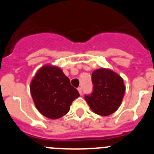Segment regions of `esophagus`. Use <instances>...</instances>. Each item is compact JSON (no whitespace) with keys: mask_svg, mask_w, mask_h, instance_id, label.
Returning <instances> with one entry per match:
<instances>
[{"mask_svg":"<svg viewBox=\"0 0 154 154\" xmlns=\"http://www.w3.org/2000/svg\"><path fill=\"white\" fill-rule=\"evenodd\" d=\"M78 91H79V92L80 95H82V89L81 87L78 88Z\"/></svg>","mask_w":154,"mask_h":154,"instance_id":"1","label":"esophagus"}]
</instances>
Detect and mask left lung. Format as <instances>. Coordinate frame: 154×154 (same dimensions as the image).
<instances>
[{
    "label": "left lung",
    "instance_id": "left-lung-1",
    "mask_svg": "<svg viewBox=\"0 0 154 154\" xmlns=\"http://www.w3.org/2000/svg\"><path fill=\"white\" fill-rule=\"evenodd\" d=\"M93 92L85 99L92 112L106 116L120 106L125 87L123 78L111 69H98L92 74Z\"/></svg>",
    "mask_w": 154,
    "mask_h": 154
}]
</instances>
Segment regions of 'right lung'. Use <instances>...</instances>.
Here are the masks:
<instances>
[{
  "instance_id": "1",
  "label": "right lung",
  "mask_w": 154,
  "mask_h": 154,
  "mask_svg": "<svg viewBox=\"0 0 154 154\" xmlns=\"http://www.w3.org/2000/svg\"><path fill=\"white\" fill-rule=\"evenodd\" d=\"M30 92L37 109L51 119L67 114L73 100L79 96L62 69L48 64L37 71L31 82Z\"/></svg>"
}]
</instances>
